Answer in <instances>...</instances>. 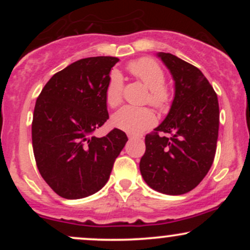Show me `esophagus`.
<instances>
[{
  "label": "esophagus",
  "instance_id": "obj_1",
  "mask_svg": "<svg viewBox=\"0 0 250 250\" xmlns=\"http://www.w3.org/2000/svg\"><path fill=\"white\" fill-rule=\"evenodd\" d=\"M128 137H129V140H134V139H137V137H139V136H136V135H131V134H129V135H128Z\"/></svg>",
  "mask_w": 250,
  "mask_h": 250
}]
</instances>
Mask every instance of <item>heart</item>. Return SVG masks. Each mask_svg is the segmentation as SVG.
Returning a JSON list of instances; mask_svg holds the SVG:
<instances>
[{"label": "heart", "mask_w": 250, "mask_h": 250, "mask_svg": "<svg viewBox=\"0 0 250 250\" xmlns=\"http://www.w3.org/2000/svg\"><path fill=\"white\" fill-rule=\"evenodd\" d=\"M128 70L149 89L147 101L159 109H167L170 104V89L165 85L166 75L160 64L153 59L142 57L128 64ZM123 79L119 71H113L105 87V101L110 107H116L122 101ZM156 117L147 107L125 105L111 116V125L120 130L131 135H139L151 128Z\"/></svg>", "instance_id": "heart-1"}]
</instances>
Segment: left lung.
<instances>
[{
    "instance_id": "8db88e82",
    "label": "left lung",
    "mask_w": 250,
    "mask_h": 250,
    "mask_svg": "<svg viewBox=\"0 0 250 250\" xmlns=\"http://www.w3.org/2000/svg\"><path fill=\"white\" fill-rule=\"evenodd\" d=\"M156 55L170 71L175 93L168 115L153 133L146 135L140 171L154 190L182 195L193 190L213 165L219 136V101L199 68L173 54Z\"/></svg>"
}]
</instances>
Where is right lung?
<instances>
[{
	"label": "right lung",
	"instance_id": "right-lung-1",
	"mask_svg": "<svg viewBox=\"0 0 250 250\" xmlns=\"http://www.w3.org/2000/svg\"><path fill=\"white\" fill-rule=\"evenodd\" d=\"M119 61L96 56L71 63L51 77L36 100L34 156L43 180L64 199H83L104 187L128 141L116 128L93 136L109 119L105 87Z\"/></svg>",
	"mask_w": 250,
	"mask_h": 250
}]
</instances>
